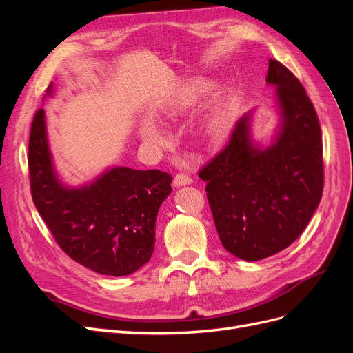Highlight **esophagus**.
<instances>
[{
    "label": "esophagus",
    "instance_id": "34e87169",
    "mask_svg": "<svg viewBox=\"0 0 353 353\" xmlns=\"http://www.w3.org/2000/svg\"><path fill=\"white\" fill-rule=\"evenodd\" d=\"M190 184H193V179H191L185 174H178L174 178V187H183V185H190Z\"/></svg>",
    "mask_w": 353,
    "mask_h": 353
}]
</instances>
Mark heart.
<instances>
[{
  "instance_id": "obj_1",
  "label": "heart",
  "mask_w": 353,
  "mask_h": 353,
  "mask_svg": "<svg viewBox=\"0 0 353 353\" xmlns=\"http://www.w3.org/2000/svg\"><path fill=\"white\" fill-rule=\"evenodd\" d=\"M210 90V82L208 81H193L175 95L172 101H169L163 108V114L169 119H174L193 105L199 104L206 97ZM230 126L227 97L221 90H212L206 100L205 108L200 117V128L203 134L213 141H219L225 137ZM140 135L143 141L152 147H162L168 143V134L163 126L152 117H144L140 123Z\"/></svg>"
}]
</instances>
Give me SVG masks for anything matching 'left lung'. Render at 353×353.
Wrapping results in <instances>:
<instances>
[{"instance_id": "8db88e82", "label": "left lung", "mask_w": 353, "mask_h": 353, "mask_svg": "<svg viewBox=\"0 0 353 353\" xmlns=\"http://www.w3.org/2000/svg\"><path fill=\"white\" fill-rule=\"evenodd\" d=\"M279 126L271 143L254 141L252 109L228 145L200 170L218 236L227 252L254 262L288 248L323 196V137L314 105L294 74L270 60Z\"/></svg>"}]
</instances>
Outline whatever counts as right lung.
<instances>
[{"mask_svg": "<svg viewBox=\"0 0 353 353\" xmlns=\"http://www.w3.org/2000/svg\"><path fill=\"white\" fill-rule=\"evenodd\" d=\"M52 94L50 83L44 99ZM28 163L39 215L73 261L113 276L130 275L150 261L159 208L172 193L169 174L112 166L87 184H65L50 150L44 109L32 122Z\"/></svg>", "mask_w": 353, "mask_h": 353, "instance_id": "add662e5", "label": "right lung"}]
</instances>
